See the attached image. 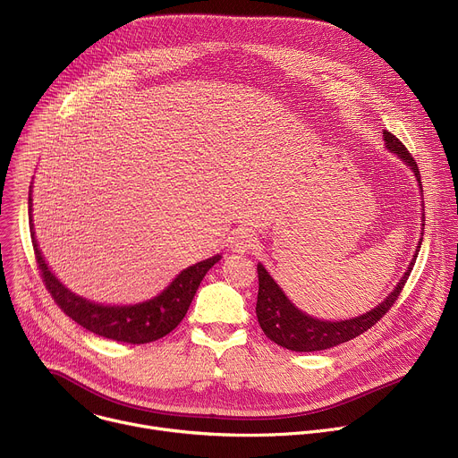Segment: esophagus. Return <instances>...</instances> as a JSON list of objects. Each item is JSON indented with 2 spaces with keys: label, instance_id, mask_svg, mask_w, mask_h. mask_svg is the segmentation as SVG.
<instances>
[{
  "label": "esophagus",
  "instance_id": "1",
  "mask_svg": "<svg viewBox=\"0 0 458 458\" xmlns=\"http://www.w3.org/2000/svg\"><path fill=\"white\" fill-rule=\"evenodd\" d=\"M253 244H255V237L251 235V232H248V230H244V228L235 230V232L232 233V237H230V248H232V251H235V253H244V251H248Z\"/></svg>",
  "mask_w": 458,
  "mask_h": 458
}]
</instances>
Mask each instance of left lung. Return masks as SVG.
<instances>
[{
	"label": "left lung",
	"instance_id": "1",
	"mask_svg": "<svg viewBox=\"0 0 458 458\" xmlns=\"http://www.w3.org/2000/svg\"><path fill=\"white\" fill-rule=\"evenodd\" d=\"M384 145L391 154H395L413 172V175L419 182V190L422 191L419 166H417L415 159L410 156V152L406 150V147L395 136L386 132V130H384ZM420 203H422L420 207L424 210V201H420ZM422 235H424V212H422ZM420 244H422V239H419V244L415 248L413 259L410 260L408 270L404 272V276L401 277V281L397 283L394 292H391L382 302H378L369 311L352 317V318H344V320H324V318H317V317L308 315L306 311L299 310L288 299V295L277 284V281L270 276V272L265 268V265L257 263L259 293H257L255 313H257V320L260 324V328H263L265 335L270 341H274L276 344H279L286 350H292V352H320V350H328V348L339 346L343 343H348V341L359 337L360 334L369 330L373 324H377V320H380L382 315H386V311L397 301L401 290L404 288V284L413 270Z\"/></svg>",
	"mask_w": 458,
	"mask_h": 458
}]
</instances>
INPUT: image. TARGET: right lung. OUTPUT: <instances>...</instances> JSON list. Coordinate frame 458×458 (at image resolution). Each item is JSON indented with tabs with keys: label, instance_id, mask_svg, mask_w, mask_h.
<instances>
[{
	"label": "right lung",
	"instance_id": "add662e5",
	"mask_svg": "<svg viewBox=\"0 0 458 458\" xmlns=\"http://www.w3.org/2000/svg\"><path fill=\"white\" fill-rule=\"evenodd\" d=\"M34 179V177H32ZM29 223L38 267L43 274L47 290L57 306L76 320L85 330L128 344H147L168 335L186 315L195 292H198L207 272L221 260L214 255L184 268L161 293L136 304H101L85 299L64 286L45 260L32 223V184L29 190Z\"/></svg>",
	"mask_w": 458,
	"mask_h": 458
}]
</instances>
